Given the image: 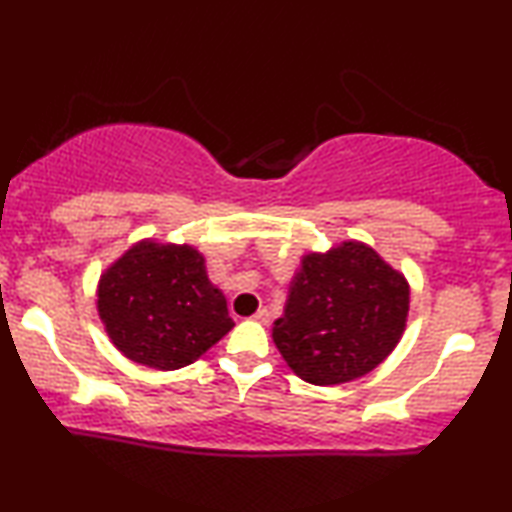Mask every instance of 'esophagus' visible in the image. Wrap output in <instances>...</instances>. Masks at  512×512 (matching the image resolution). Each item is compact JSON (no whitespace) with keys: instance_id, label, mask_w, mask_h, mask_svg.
Listing matches in <instances>:
<instances>
[{"instance_id":"1","label":"esophagus","mask_w":512,"mask_h":512,"mask_svg":"<svg viewBox=\"0 0 512 512\" xmlns=\"http://www.w3.org/2000/svg\"><path fill=\"white\" fill-rule=\"evenodd\" d=\"M254 321H258V324H268V321H270L268 307H261V310H258V312L254 314Z\"/></svg>"}]
</instances>
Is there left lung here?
<instances>
[{
    "label": "left lung",
    "instance_id": "left-lung-1",
    "mask_svg": "<svg viewBox=\"0 0 512 512\" xmlns=\"http://www.w3.org/2000/svg\"><path fill=\"white\" fill-rule=\"evenodd\" d=\"M410 286L361 242L303 256L272 340L300 380L328 387L363 377L401 340Z\"/></svg>",
    "mask_w": 512,
    "mask_h": 512
}]
</instances>
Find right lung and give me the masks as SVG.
<instances>
[{"label":"right lung","mask_w":512,"mask_h":512,"mask_svg":"<svg viewBox=\"0 0 512 512\" xmlns=\"http://www.w3.org/2000/svg\"><path fill=\"white\" fill-rule=\"evenodd\" d=\"M97 312L118 352L158 370L188 366L235 326L198 249L151 240L104 272Z\"/></svg>","instance_id":"1"}]
</instances>
